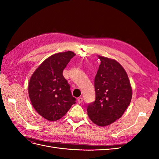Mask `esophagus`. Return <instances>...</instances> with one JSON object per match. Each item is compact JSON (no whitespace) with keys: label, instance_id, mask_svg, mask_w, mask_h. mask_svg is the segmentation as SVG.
I'll return each instance as SVG.
<instances>
[{"label":"esophagus","instance_id":"obj_1","mask_svg":"<svg viewBox=\"0 0 159 159\" xmlns=\"http://www.w3.org/2000/svg\"><path fill=\"white\" fill-rule=\"evenodd\" d=\"M82 102H83V98H79L78 99V102L79 103H82Z\"/></svg>","mask_w":159,"mask_h":159}]
</instances>
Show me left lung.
Wrapping results in <instances>:
<instances>
[{"label": "left lung", "instance_id": "1", "mask_svg": "<svg viewBox=\"0 0 159 159\" xmlns=\"http://www.w3.org/2000/svg\"><path fill=\"white\" fill-rule=\"evenodd\" d=\"M101 60L94 85L95 100L87 107L91 121L107 126L123 115L131 103L132 88L127 72L117 61L98 56Z\"/></svg>", "mask_w": 159, "mask_h": 159}]
</instances>
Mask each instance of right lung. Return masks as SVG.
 I'll return each instance as SVG.
<instances>
[{
	"mask_svg": "<svg viewBox=\"0 0 159 159\" xmlns=\"http://www.w3.org/2000/svg\"><path fill=\"white\" fill-rule=\"evenodd\" d=\"M75 56L68 51L46 58L32 74L28 84V94L33 107L48 121H57L75 103L63 70Z\"/></svg>",
	"mask_w": 159,
	"mask_h": 159,
	"instance_id": "right-lung-1",
	"label": "right lung"
}]
</instances>
